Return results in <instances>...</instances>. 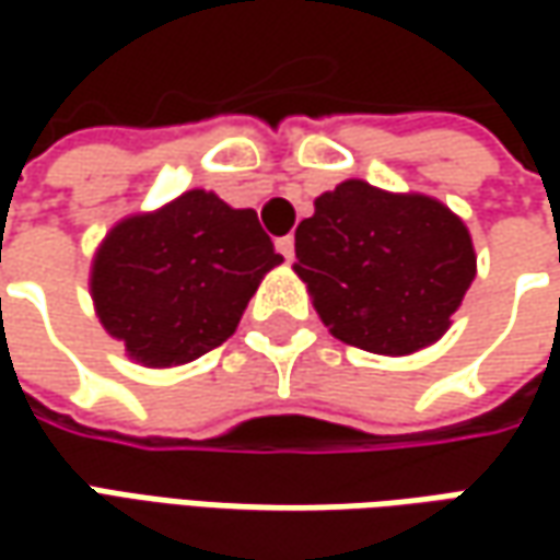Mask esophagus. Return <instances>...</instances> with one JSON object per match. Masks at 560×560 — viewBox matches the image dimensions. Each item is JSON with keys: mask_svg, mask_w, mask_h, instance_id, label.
I'll use <instances>...</instances> for the list:
<instances>
[{"mask_svg": "<svg viewBox=\"0 0 560 560\" xmlns=\"http://www.w3.org/2000/svg\"><path fill=\"white\" fill-rule=\"evenodd\" d=\"M277 252H280L287 261H292V255H295V240H292V236H280V240H277Z\"/></svg>", "mask_w": 560, "mask_h": 560, "instance_id": "esophagus-1", "label": "esophagus"}]
</instances>
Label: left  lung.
Segmentation results:
<instances>
[{"instance_id":"left-lung-1","label":"left lung","mask_w":560,"mask_h":560,"mask_svg":"<svg viewBox=\"0 0 560 560\" xmlns=\"http://www.w3.org/2000/svg\"><path fill=\"white\" fill-rule=\"evenodd\" d=\"M292 270L336 339L396 358L452 327L477 277V252L440 199L342 180L295 226Z\"/></svg>"}]
</instances>
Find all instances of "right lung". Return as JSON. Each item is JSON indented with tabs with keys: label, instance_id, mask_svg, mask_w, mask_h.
<instances>
[{
	"label": "right lung",
	"instance_id": "right-lung-1",
	"mask_svg": "<svg viewBox=\"0 0 560 560\" xmlns=\"http://www.w3.org/2000/svg\"><path fill=\"white\" fill-rule=\"evenodd\" d=\"M280 261L252 208L186 189L105 233L90 292L98 324L130 361L177 368L233 336L248 299Z\"/></svg>",
	"mask_w": 560,
	"mask_h": 560
}]
</instances>
